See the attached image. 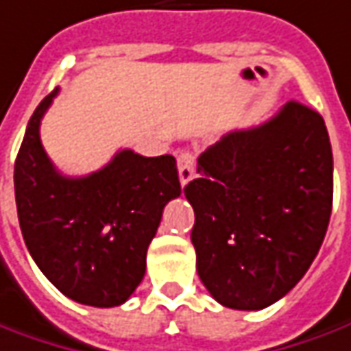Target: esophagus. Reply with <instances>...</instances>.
Masks as SVG:
<instances>
[{"label": "esophagus", "mask_w": 351, "mask_h": 351, "mask_svg": "<svg viewBox=\"0 0 351 351\" xmlns=\"http://www.w3.org/2000/svg\"><path fill=\"white\" fill-rule=\"evenodd\" d=\"M195 171V157L190 152H184L178 156V178H180V184H188L192 178H194Z\"/></svg>", "instance_id": "esophagus-1"}]
</instances>
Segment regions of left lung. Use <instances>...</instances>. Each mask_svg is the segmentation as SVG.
<instances>
[{
    "instance_id": "8db88e82",
    "label": "left lung",
    "mask_w": 351,
    "mask_h": 351,
    "mask_svg": "<svg viewBox=\"0 0 351 351\" xmlns=\"http://www.w3.org/2000/svg\"><path fill=\"white\" fill-rule=\"evenodd\" d=\"M195 267L221 306L256 311L294 288L319 254L332 211V149L317 111L288 101L232 130L197 159Z\"/></svg>"
}]
</instances>
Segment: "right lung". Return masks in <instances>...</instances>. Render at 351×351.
Returning <instances> with one entry per match:
<instances>
[{"mask_svg": "<svg viewBox=\"0 0 351 351\" xmlns=\"http://www.w3.org/2000/svg\"><path fill=\"white\" fill-rule=\"evenodd\" d=\"M57 92L36 107L16 156L19 225L36 265L59 292L84 306H121L144 278L163 209L180 195L176 161L121 149L92 175H61L40 140Z\"/></svg>", "mask_w": 351, "mask_h": 351, "instance_id": "add662e5", "label": "right lung"}]
</instances>
